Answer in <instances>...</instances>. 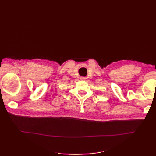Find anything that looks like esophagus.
I'll return each instance as SVG.
<instances>
[{
  "label": "esophagus",
  "instance_id": "34e87169",
  "mask_svg": "<svg viewBox=\"0 0 156 156\" xmlns=\"http://www.w3.org/2000/svg\"><path fill=\"white\" fill-rule=\"evenodd\" d=\"M81 80H85V79H86V78H85V77H82V78H81Z\"/></svg>",
  "mask_w": 156,
  "mask_h": 156
}]
</instances>
